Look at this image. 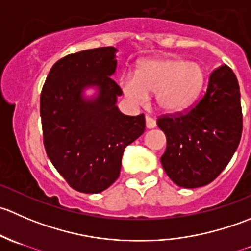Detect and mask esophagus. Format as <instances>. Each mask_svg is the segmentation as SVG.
Returning <instances> with one entry per match:
<instances>
[{
	"mask_svg": "<svg viewBox=\"0 0 251 251\" xmlns=\"http://www.w3.org/2000/svg\"><path fill=\"white\" fill-rule=\"evenodd\" d=\"M146 126L147 128H154L156 126V121L151 116H146Z\"/></svg>",
	"mask_w": 251,
	"mask_h": 251,
	"instance_id": "34e87169",
	"label": "esophagus"
}]
</instances>
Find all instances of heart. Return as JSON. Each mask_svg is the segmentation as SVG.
<instances>
[{
  "label": "heart",
  "mask_w": 251,
  "mask_h": 251,
  "mask_svg": "<svg viewBox=\"0 0 251 251\" xmlns=\"http://www.w3.org/2000/svg\"><path fill=\"white\" fill-rule=\"evenodd\" d=\"M206 72L199 63L178 58L144 60L137 76L126 75L123 90L136 103L148 100V93H156V104L165 113L188 109L203 91Z\"/></svg>",
  "instance_id": "heart-1"
}]
</instances>
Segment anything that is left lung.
<instances>
[{
	"label": "left lung",
	"mask_w": 251,
	"mask_h": 251,
	"mask_svg": "<svg viewBox=\"0 0 251 251\" xmlns=\"http://www.w3.org/2000/svg\"><path fill=\"white\" fill-rule=\"evenodd\" d=\"M166 136L160 161L183 188L209 184L233 156L243 131L240 91L233 70L221 65L210 74L205 95L186 113L158 118Z\"/></svg>",
	"instance_id": "obj_1"
}]
</instances>
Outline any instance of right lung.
Returning a JSON list of instances; mask_svg holds the SVG:
<instances>
[{
    "mask_svg": "<svg viewBox=\"0 0 251 251\" xmlns=\"http://www.w3.org/2000/svg\"><path fill=\"white\" fill-rule=\"evenodd\" d=\"M116 48L100 47L68 54L54 63L40 97L44 144L50 163L72 188L100 193L120 175L128 144L144 132L146 119L116 107L123 95L110 76ZM98 88L86 99L83 90Z\"/></svg>",
    "mask_w": 251,
    "mask_h": 251,
    "instance_id": "1",
    "label": "right lung"
}]
</instances>
